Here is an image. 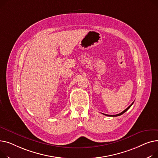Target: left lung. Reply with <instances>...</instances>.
Wrapping results in <instances>:
<instances>
[{
	"label": "left lung",
	"instance_id": "obj_1",
	"mask_svg": "<svg viewBox=\"0 0 158 158\" xmlns=\"http://www.w3.org/2000/svg\"><path fill=\"white\" fill-rule=\"evenodd\" d=\"M133 103H134V102H133V103H131V105H129L126 110H124V111H123V112H122L121 113H120V114H117V115H107V114H104L105 115H106V116H109V117H117V116H119V115H121L122 114H123L124 113H125L126 112V111H127L128 110H129V108H130L131 106H132V105L133 104Z\"/></svg>",
	"mask_w": 158,
	"mask_h": 158
}]
</instances>
